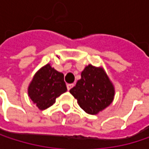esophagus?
Listing matches in <instances>:
<instances>
[{"mask_svg":"<svg viewBox=\"0 0 149 149\" xmlns=\"http://www.w3.org/2000/svg\"><path fill=\"white\" fill-rule=\"evenodd\" d=\"M73 86H74V84H67V90H68V91H70Z\"/></svg>","mask_w":149,"mask_h":149,"instance_id":"34e87169","label":"esophagus"}]
</instances>
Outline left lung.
<instances>
[{"label": "left lung", "instance_id": "1", "mask_svg": "<svg viewBox=\"0 0 149 149\" xmlns=\"http://www.w3.org/2000/svg\"><path fill=\"white\" fill-rule=\"evenodd\" d=\"M70 92L86 113L97 115L112 103L115 88L102 67L89 65Z\"/></svg>", "mask_w": 149, "mask_h": 149}]
</instances>
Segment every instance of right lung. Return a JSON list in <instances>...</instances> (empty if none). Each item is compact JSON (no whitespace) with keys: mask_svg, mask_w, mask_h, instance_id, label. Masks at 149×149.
Returning <instances> with one entry per match:
<instances>
[{"mask_svg":"<svg viewBox=\"0 0 149 149\" xmlns=\"http://www.w3.org/2000/svg\"><path fill=\"white\" fill-rule=\"evenodd\" d=\"M66 91L64 74L56 71L50 64L35 73L27 90L29 97L40 110L52 106L56 98Z\"/></svg>","mask_w":149,"mask_h":149,"instance_id":"1","label":"right lung"}]
</instances>
